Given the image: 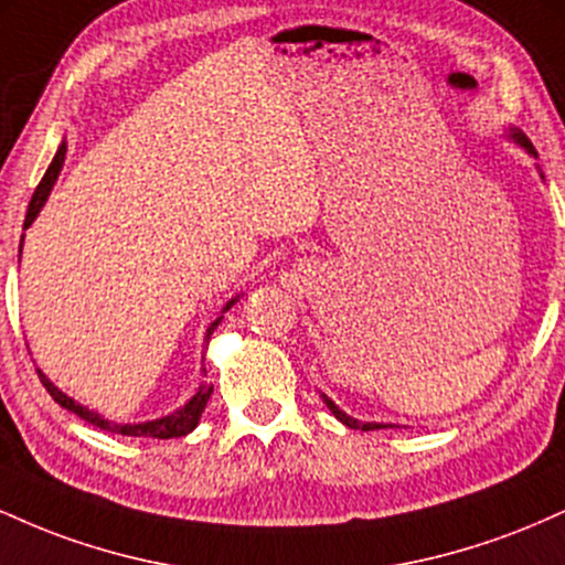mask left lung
<instances>
[{
	"label": "left lung",
	"mask_w": 565,
	"mask_h": 565,
	"mask_svg": "<svg viewBox=\"0 0 565 565\" xmlns=\"http://www.w3.org/2000/svg\"><path fill=\"white\" fill-rule=\"evenodd\" d=\"M504 135H508V140H512L515 142L518 148H523V151L529 153V157H534L536 159V151H534V146H531V140L526 138V135L521 132V129H515V127H510V129H504ZM536 170H540V167H536ZM540 178L544 180V174H542V170H540ZM321 398H323V404H327V408L329 412L334 414L337 419H340L342 425H348V427H353V430H385V427H395V425H391V423H361V419H355V417H350V414H345L342 412L340 406L334 404L332 398H327V395L321 393Z\"/></svg>",
	"instance_id": "1"
}]
</instances>
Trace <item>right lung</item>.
I'll list each match as a JSON object with an SVG mask.
<instances>
[{"instance_id":"obj_1","label":"right lung","mask_w":565,"mask_h":565,"mask_svg":"<svg viewBox=\"0 0 565 565\" xmlns=\"http://www.w3.org/2000/svg\"><path fill=\"white\" fill-rule=\"evenodd\" d=\"M63 161H66V140H63L61 146H57V153H55L53 164L47 167V172H44L42 183L36 185L34 196H31V204H29V212H25L23 228H29V225L36 220L39 212H42V206L47 204V196H50V193H53V185L57 183V174H61V170H63ZM21 252H23V238H21ZM238 300H242V295L231 297V300L225 302V308L220 310V313H225V310L233 308V305H236ZM220 321H223V316H217V319L212 321L210 327H206L204 342H210V337L217 329ZM39 380H42V385L47 387V393L53 395L55 404H61L63 408H68V412H74L76 417L84 419V423L100 427V430H106V433H119V436H132V438H180V436H188V433H191L193 427L199 425L201 412H204L206 401H210V395H212V385H210V382H206V369L201 366V382H199L196 393H193L183 406H178V408H174V412L164 414V417L148 419V423H125V425H121V423H111V419L100 417V414L93 412V408L82 406L79 401L71 398V395L63 393L61 387H55V382L50 380L47 374L42 372V369H39Z\"/></svg>"}]
</instances>
